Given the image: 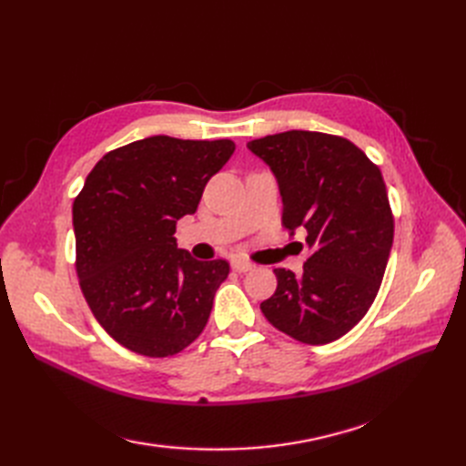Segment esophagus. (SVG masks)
Returning a JSON list of instances; mask_svg holds the SVG:
<instances>
[{"instance_id":"esophagus-1","label":"esophagus","mask_w":466,"mask_h":466,"mask_svg":"<svg viewBox=\"0 0 466 466\" xmlns=\"http://www.w3.org/2000/svg\"><path fill=\"white\" fill-rule=\"evenodd\" d=\"M231 268L235 272H248V270H252V268H255V264L252 262H248V260H245V258H233L231 260Z\"/></svg>"}]
</instances>
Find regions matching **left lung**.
<instances>
[{"instance_id": "left-lung-1", "label": "left lung", "mask_w": 466, "mask_h": 466, "mask_svg": "<svg viewBox=\"0 0 466 466\" xmlns=\"http://www.w3.org/2000/svg\"><path fill=\"white\" fill-rule=\"evenodd\" d=\"M247 147L278 180L281 223L307 231L301 274L276 268V293L260 303L268 322L303 344H329L370 311L387 268L394 219L383 175L340 136L289 130Z\"/></svg>"}]
</instances>
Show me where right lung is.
<instances>
[{
	"label": "right lung",
	"instance_id": "1",
	"mask_svg": "<svg viewBox=\"0 0 466 466\" xmlns=\"http://www.w3.org/2000/svg\"><path fill=\"white\" fill-rule=\"evenodd\" d=\"M233 151L231 139H137L108 151L77 194L81 291L98 324L136 354L175 356L206 327L229 264L192 258L173 235Z\"/></svg>",
	"mask_w": 466,
	"mask_h": 466
}]
</instances>
